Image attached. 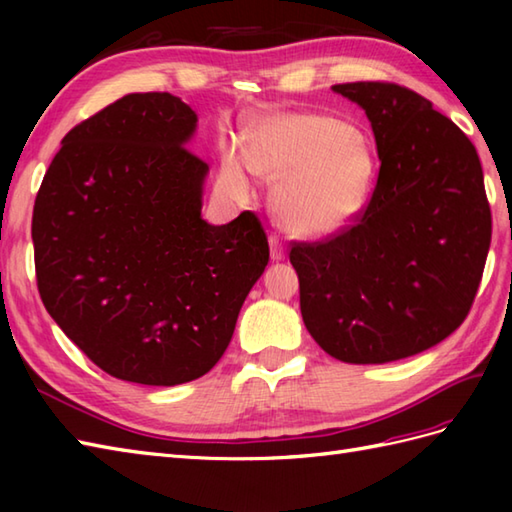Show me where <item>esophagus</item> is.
<instances>
[{"instance_id":"obj_1","label":"esophagus","mask_w":512,"mask_h":512,"mask_svg":"<svg viewBox=\"0 0 512 512\" xmlns=\"http://www.w3.org/2000/svg\"><path fill=\"white\" fill-rule=\"evenodd\" d=\"M284 257H286V248L281 244V239L270 237V259H273V262H281Z\"/></svg>"}]
</instances>
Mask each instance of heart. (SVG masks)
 I'll return each mask as SVG.
<instances>
[{
  "label": "heart",
  "instance_id": "obj_1",
  "mask_svg": "<svg viewBox=\"0 0 512 512\" xmlns=\"http://www.w3.org/2000/svg\"><path fill=\"white\" fill-rule=\"evenodd\" d=\"M275 184L273 206L288 233L332 237L363 213L376 178V156L365 136L343 118L273 112L250 123L242 151L226 147L220 182L248 195L250 173Z\"/></svg>",
  "mask_w": 512,
  "mask_h": 512
}]
</instances>
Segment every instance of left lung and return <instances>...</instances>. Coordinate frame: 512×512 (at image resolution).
<instances>
[{"label":"left lung","instance_id":"obj_1","mask_svg":"<svg viewBox=\"0 0 512 512\" xmlns=\"http://www.w3.org/2000/svg\"><path fill=\"white\" fill-rule=\"evenodd\" d=\"M365 110L380 171L365 213L328 242L292 244L301 317L343 363L429 350L466 319L491 246V206L473 143L396 83L332 85Z\"/></svg>","mask_w":512,"mask_h":512}]
</instances>
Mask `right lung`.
<instances>
[{"mask_svg":"<svg viewBox=\"0 0 512 512\" xmlns=\"http://www.w3.org/2000/svg\"><path fill=\"white\" fill-rule=\"evenodd\" d=\"M198 114L167 92L127 94L70 129L32 213L43 306L94 365L127 383L204 376L264 275L255 213L202 217L209 165L187 149Z\"/></svg>","mask_w":512,"mask_h":512,"instance_id":"right-lung-1","label":"right lung"}]
</instances>
